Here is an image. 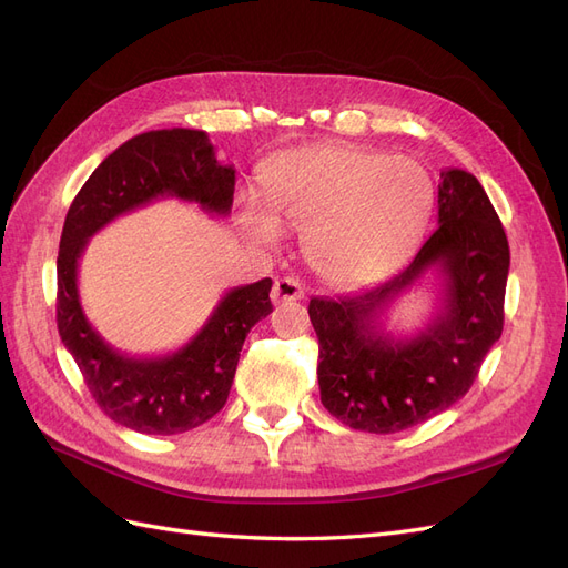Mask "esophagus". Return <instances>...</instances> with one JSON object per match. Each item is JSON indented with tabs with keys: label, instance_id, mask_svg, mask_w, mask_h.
<instances>
[{
	"label": "esophagus",
	"instance_id": "esophagus-1",
	"mask_svg": "<svg viewBox=\"0 0 568 568\" xmlns=\"http://www.w3.org/2000/svg\"><path fill=\"white\" fill-rule=\"evenodd\" d=\"M303 298V286L294 277H280L272 286V301L284 303V301H298Z\"/></svg>",
	"mask_w": 568,
	"mask_h": 568
}]
</instances>
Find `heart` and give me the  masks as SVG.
<instances>
[{
    "mask_svg": "<svg viewBox=\"0 0 568 568\" xmlns=\"http://www.w3.org/2000/svg\"><path fill=\"white\" fill-rule=\"evenodd\" d=\"M268 213L248 201L253 236L277 242L280 222L303 230L305 253L334 282L382 274L415 251L428 225L434 186L412 159L384 151L315 146L284 153L265 178Z\"/></svg>",
    "mask_w": 568,
    "mask_h": 568,
    "instance_id": "heart-1",
    "label": "heart"
}]
</instances>
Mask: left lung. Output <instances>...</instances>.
<instances>
[{
	"label": "left lung",
	"mask_w": 568,
	"mask_h": 568,
	"mask_svg": "<svg viewBox=\"0 0 568 568\" xmlns=\"http://www.w3.org/2000/svg\"><path fill=\"white\" fill-rule=\"evenodd\" d=\"M426 273L439 305L415 335L385 329L387 311ZM509 244L488 194L467 170L438 184V230L393 280L353 296L313 298L320 398L357 432L395 434L432 419L467 393L503 334Z\"/></svg>",
	"instance_id": "left-lung-1"
}]
</instances>
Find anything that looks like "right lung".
I'll use <instances>...</instances> for the list:
<instances>
[{"instance_id":"add662e5","label":"right lung","mask_w":568,"mask_h":568,"mask_svg":"<svg viewBox=\"0 0 568 568\" xmlns=\"http://www.w3.org/2000/svg\"><path fill=\"white\" fill-rule=\"evenodd\" d=\"M234 173V165L217 161L203 130H151L101 161L68 209L57 257L59 336L97 405L132 432L184 434L225 407L244 341L255 322L272 313V280L230 288L180 351L132 357L106 343L84 315L78 291L80 257L101 227L159 199H180L199 203L211 215H230Z\"/></svg>"}]
</instances>
